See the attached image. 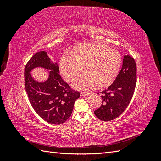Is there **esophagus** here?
Masks as SVG:
<instances>
[{
	"label": "esophagus",
	"mask_w": 161,
	"mask_h": 161,
	"mask_svg": "<svg viewBox=\"0 0 161 161\" xmlns=\"http://www.w3.org/2000/svg\"><path fill=\"white\" fill-rule=\"evenodd\" d=\"M91 93V92H80V96L81 97H84V96H86V95H89Z\"/></svg>",
	"instance_id": "1"
}]
</instances>
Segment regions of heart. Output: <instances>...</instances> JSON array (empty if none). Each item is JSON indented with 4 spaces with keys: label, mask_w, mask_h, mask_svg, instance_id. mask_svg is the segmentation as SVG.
I'll return each mask as SVG.
<instances>
[{
    "label": "heart",
    "mask_w": 161,
    "mask_h": 161,
    "mask_svg": "<svg viewBox=\"0 0 161 161\" xmlns=\"http://www.w3.org/2000/svg\"><path fill=\"white\" fill-rule=\"evenodd\" d=\"M122 58L119 52L99 43H84L76 46L72 53L64 55L60 62L63 78L72 82L85 67L86 74L73 84L79 90H88L95 85L103 89L111 85L116 79L121 69Z\"/></svg>",
    "instance_id": "b5f03b06"
}]
</instances>
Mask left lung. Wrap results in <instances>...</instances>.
Instances as JSON below:
<instances>
[{
  "label": "left lung",
  "mask_w": 161,
  "mask_h": 161,
  "mask_svg": "<svg viewBox=\"0 0 161 161\" xmlns=\"http://www.w3.org/2000/svg\"><path fill=\"white\" fill-rule=\"evenodd\" d=\"M136 85V64L129 55L124 57L122 68L115 81L101 91L102 104L94 111L99 119L105 121L119 117L127 108Z\"/></svg>",
  "instance_id": "8db88e82"
}]
</instances>
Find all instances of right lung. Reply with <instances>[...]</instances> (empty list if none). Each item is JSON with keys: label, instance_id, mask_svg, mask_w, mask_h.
<instances>
[{"label": "right lung", "instance_id": "add662e5", "mask_svg": "<svg viewBox=\"0 0 161 161\" xmlns=\"http://www.w3.org/2000/svg\"><path fill=\"white\" fill-rule=\"evenodd\" d=\"M36 67L50 69L49 78L43 83L34 80L30 71ZM25 88L33 109L47 122L62 124L70 118L79 92L72 90L62 80L59 66L51 61L45 51L35 53L25 68Z\"/></svg>", "mask_w": 161, "mask_h": 161}]
</instances>
